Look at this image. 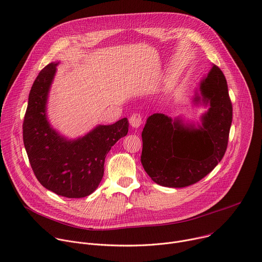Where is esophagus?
Masks as SVG:
<instances>
[{"label": "esophagus", "mask_w": 262, "mask_h": 262, "mask_svg": "<svg viewBox=\"0 0 262 262\" xmlns=\"http://www.w3.org/2000/svg\"><path fill=\"white\" fill-rule=\"evenodd\" d=\"M129 123L134 128H138L142 124V116L138 113H134L129 118Z\"/></svg>", "instance_id": "obj_1"}]
</instances>
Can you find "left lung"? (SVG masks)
<instances>
[{
    "mask_svg": "<svg viewBox=\"0 0 262 262\" xmlns=\"http://www.w3.org/2000/svg\"><path fill=\"white\" fill-rule=\"evenodd\" d=\"M194 102L208 105L201 124L184 123L156 113L142 132L141 163L158 184L184 188L210 173L226 152L232 122V103L227 81L213 65L200 82Z\"/></svg>",
    "mask_w": 262,
    "mask_h": 262,
    "instance_id": "8db88e82",
    "label": "left lung"
}]
</instances>
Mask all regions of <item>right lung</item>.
<instances>
[{"label": "right lung", "instance_id": "right-lung-1", "mask_svg": "<svg viewBox=\"0 0 262 262\" xmlns=\"http://www.w3.org/2000/svg\"><path fill=\"white\" fill-rule=\"evenodd\" d=\"M57 65H47L31 88L23 124L24 144L32 170L46 189L66 198H83L100 183L106 154L127 135L128 122L123 118L111 125H97L76 140L61 136L47 116Z\"/></svg>", "mask_w": 262, "mask_h": 262}]
</instances>
